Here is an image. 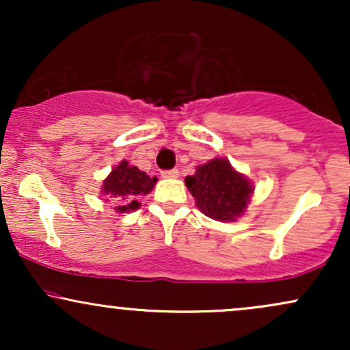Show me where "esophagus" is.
<instances>
[{"label":"esophagus","mask_w":350,"mask_h":350,"mask_svg":"<svg viewBox=\"0 0 350 350\" xmlns=\"http://www.w3.org/2000/svg\"><path fill=\"white\" fill-rule=\"evenodd\" d=\"M161 176L164 179H176L179 178V171L178 170H170V171H163Z\"/></svg>","instance_id":"34e87169"}]
</instances>
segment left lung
<instances>
[{"instance_id":"left-lung-1","label":"left lung","mask_w":350,"mask_h":350,"mask_svg":"<svg viewBox=\"0 0 350 350\" xmlns=\"http://www.w3.org/2000/svg\"><path fill=\"white\" fill-rule=\"evenodd\" d=\"M186 186L202 214L220 222H235L242 217L255 189L224 158L198 166L196 174L186 178Z\"/></svg>"}]
</instances>
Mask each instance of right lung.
I'll use <instances>...</instances> for the list:
<instances>
[{"mask_svg": "<svg viewBox=\"0 0 350 350\" xmlns=\"http://www.w3.org/2000/svg\"><path fill=\"white\" fill-rule=\"evenodd\" d=\"M156 180L158 178H150L146 172L139 171L136 166H131L128 161H122L103 180L102 194L107 200L116 204L115 211L118 214H124L139 207V199L151 192Z\"/></svg>", "mask_w": 350, "mask_h": 350, "instance_id": "right-lung-1", "label": "right lung"}]
</instances>
